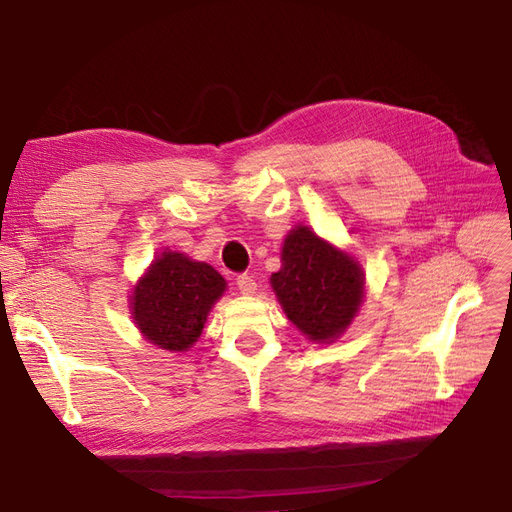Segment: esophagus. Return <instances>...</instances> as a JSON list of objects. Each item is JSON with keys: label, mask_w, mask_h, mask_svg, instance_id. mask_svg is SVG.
Returning <instances> with one entry per match:
<instances>
[{"label": "esophagus", "mask_w": 512, "mask_h": 512, "mask_svg": "<svg viewBox=\"0 0 512 512\" xmlns=\"http://www.w3.org/2000/svg\"><path fill=\"white\" fill-rule=\"evenodd\" d=\"M237 286H239V290H241L243 294H254V292L258 290L256 280H254V277H252L250 273L239 275V277H237Z\"/></svg>", "instance_id": "1"}]
</instances>
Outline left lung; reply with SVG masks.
Here are the masks:
<instances>
[{"label": "left lung", "instance_id": "1", "mask_svg": "<svg viewBox=\"0 0 512 512\" xmlns=\"http://www.w3.org/2000/svg\"><path fill=\"white\" fill-rule=\"evenodd\" d=\"M271 286L294 327L312 342L331 344L361 309L365 273L350 254L297 226L284 239L282 269Z\"/></svg>", "mask_w": 512, "mask_h": 512}]
</instances>
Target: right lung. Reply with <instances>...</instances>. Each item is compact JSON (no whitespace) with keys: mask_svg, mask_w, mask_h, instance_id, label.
I'll return each instance as SVG.
<instances>
[{"mask_svg":"<svg viewBox=\"0 0 512 512\" xmlns=\"http://www.w3.org/2000/svg\"><path fill=\"white\" fill-rule=\"evenodd\" d=\"M224 290L226 280L207 262L162 252L134 286L130 312L149 344L185 352L198 342Z\"/></svg>","mask_w":512,"mask_h":512,"instance_id":"add662e5","label":"right lung"}]
</instances>
